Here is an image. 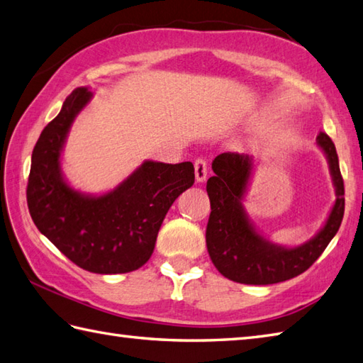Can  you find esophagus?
<instances>
[{
	"mask_svg": "<svg viewBox=\"0 0 363 363\" xmlns=\"http://www.w3.org/2000/svg\"><path fill=\"white\" fill-rule=\"evenodd\" d=\"M194 174H196V182L202 183L206 180V175H208V164H206V161L199 158L194 162Z\"/></svg>",
	"mask_w": 363,
	"mask_h": 363,
	"instance_id": "obj_1",
	"label": "esophagus"
}]
</instances>
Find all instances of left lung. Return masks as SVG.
Masks as SVG:
<instances>
[{"instance_id":"1","label":"left lung","mask_w":363,"mask_h":363,"mask_svg":"<svg viewBox=\"0 0 363 363\" xmlns=\"http://www.w3.org/2000/svg\"><path fill=\"white\" fill-rule=\"evenodd\" d=\"M316 144L326 155L337 199L320 232L294 247L266 240L244 210L242 199L252 179L254 158L232 152L214 158L211 167L216 175L206 182L211 205L206 249L213 264L224 277L246 285L284 282L307 271L334 238L345 213L343 179L332 139L326 133H320Z\"/></svg>"}]
</instances>
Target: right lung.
Wrapping results in <instances>:
<instances>
[{"label": "right lung", "mask_w": 363, "mask_h": 363, "mask_svg": "<svg viewBox=\"0 0 363 363\" xmlns=\"http://www.w3.org/2000/svg\"><path fill=\"white\" fill-rule=\"evenodd\" d=\"M92 95L89 87L75 89L40 133L31 158L28 208L40 233L79 268L123 274L149 262L166 213L194 184V166L147 160L105 194L72 188L61 155L73 121Z\"/></svg>", "instance_id": "obj_1"}]
</instances>
